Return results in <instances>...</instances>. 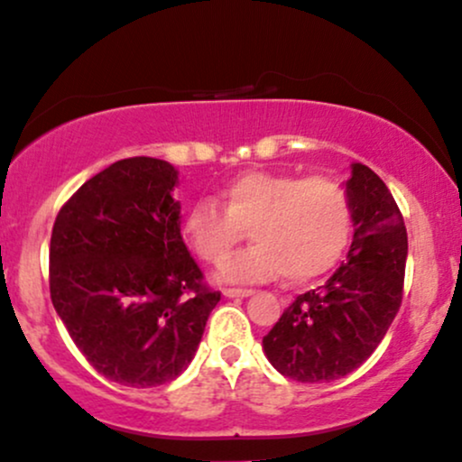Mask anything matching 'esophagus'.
<instances>
[{
  "label": "esophagus",
  "instance_id": "34e87169",
  "mask_svg": "<svg viewBox=\"0 0 462 462\" xmlns=\"http://www.w3.org/2000/svg\"><path fill=\"white\" fill-rule=\"evenodd\" d=\"M226 297H249L254 294L252 288H224Z\"/></svg>",
  "mask_w": 462,
  "mask_h": 462
}]
</instances>
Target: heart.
Returning a JSON list of instances; mask_svg holds the SVG:
<instances>
[{
	"label": "heart",
	"mask_w": 462,
	"mask_h": 462,
	"mask_svg": "<svg viewBox=\"0 0 462 462\" xmlns=\"http://www.w3.org/2000/svg\"><path fill=\"white\" fill-rule=\"evenodd\" d=\"M255 246L226 257L245 230ZM351 193L331 176L245 171L226 182L219 202L199 198L182 217V236L202 263L220 264L219 277L260 284L284 275L310 282L329 273L351 245Z\"/></svg>",
	"instance_id": "heart-1"
}]
</instances>
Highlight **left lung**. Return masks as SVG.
Listing matches in <instances>:
<instances>
[{
  "mask_svg": "<svg viewBox=\"0 0 462 462\" xmlns=\"http://www.w3.org/2000/svg\"><path fill=\"white\" fill-rule=\"evenodd\" d=\"M346 189L355 207L346 260L325 284L299 294L263 337L273 368L299 383H329L357 370L402 303L407 227L396 199L361 163Z\"/></svg>",
  "mask_w": 462,
  "mask_h": 462,
  "instance_id": "8db88e82",
  "label": "left lung"
}]
</instances>
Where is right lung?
<instances>
[{"instance_id": "add662e5", "label": "right lung", "mask_w": 462, "mask_h": 462, "mask_svg": "<svg viewBox=\"0 0 462 462\" xmlns=\"http://www.w3.org/2000/svg\"><path fill=\"white\" fill-rule=\"evenodd\" d=\"M176 178L161 159L116 161L55 217L53 308L88 364L120 385L174 381L221 299L180 236Z\"/></svg>"}]
</instances>
